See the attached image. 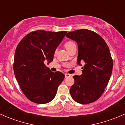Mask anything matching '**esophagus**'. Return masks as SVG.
Instances as JSON below:
<instances>
[{
	"instance_id": "1",
	"label": "esophagus",
	"mask_w": 125,
	"mask_h": 125,
	"mask_svg": "<svg viewBox=\"0 0 125 125\" xmlns=\"http://www.w3.org/2000/svg\"><path fill=\"white\" fill-rule=\"evenodd\" d=\"M65 78H68V77H71V74H65Z\"/></svg>"
}]
</instances>
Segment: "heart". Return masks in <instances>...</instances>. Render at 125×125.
Segmentation results:
<instances>
[{
  "instance_id": "1",
  "label": "heart",
  "mask_w": 125,
  "mask_h": 125,
  "mask_svg": "<svg viewBox=\"0 0 125 125\" xmlns=\"http://www.w3.org/2000/svg\"><path fill=\"white\" fill-rule=\"evenodd\" d=\"M65 48H66V50H67V51H68L69 50H70V49L71 48H73V46H76V45H75V43H74L73 42L69 41L65 43Z\"/></svg>"
}]
</instances>
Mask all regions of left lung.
<instances>
[{
	"label": "left lung",
	"mask_w": 125,
	"mask_h": 125,
	"mask_svg": "<svg viewBox=\"0 0 125 125\" xmlns=\"http://www.w3.org/2000/svg\"><path fill=\"white\" fill-rule=\"evenodd\" d=\"M66 36L77 43L78 65L85 64L82 75L73 76L71 95L79 103H93L102 95L111 75L113 62L109 48L102 37L90 30H75Z\"/></svg>",
	"instance_id": "8db88e82"
}]
</instances>
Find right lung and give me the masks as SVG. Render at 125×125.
Masks as SVG:
<instances>
[{
    "label": "right lung",
    "mask_w": 125,
    "mask_h": 125,
    "mask_svg": "<svg viewBox=\"0 0 125 125\" xmlns=\"http://www.w3.org/2000/svg\"><path fill=\"white\" fill-rule=\"evenodd\" d=\"M66 31L37 30L23 37L16 48L13 68L15 77L25 96L39 104L51 102L65 75L46 66L53 60L56 48Z\"/></svg>",
    "instance_id": "1"
}]
</instances>
